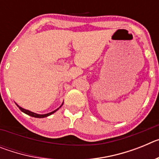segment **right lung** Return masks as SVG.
Segmentation results:
<instances>
[{
	"label": "right lung",
	"instance_id": "add662e5",
	"mask_svg": "<svg viewBox=\"0 0 159 159\" xmlns=\"http://www.w3.org/2000/svg\"><path fill=\"white\" fill-rule=\"evenodd\" d=\"M18 107H19V106H18ZM19 109L20 111H21L22 112H24V113H25V114H27V115H29V116H32V117H35V118H44V117H47V116H51L52 114H53V113H54V112L57 111L58 110L59 108H58V109H57V110H55V111H53L50 112V113L45 114V115H38V114L33 113V112L30 111H29V110H25V109H24V108L20 107H19Z\"/></svg>",
	"mask_w": 159,
	"mask_h": 159
}]
</instances>
